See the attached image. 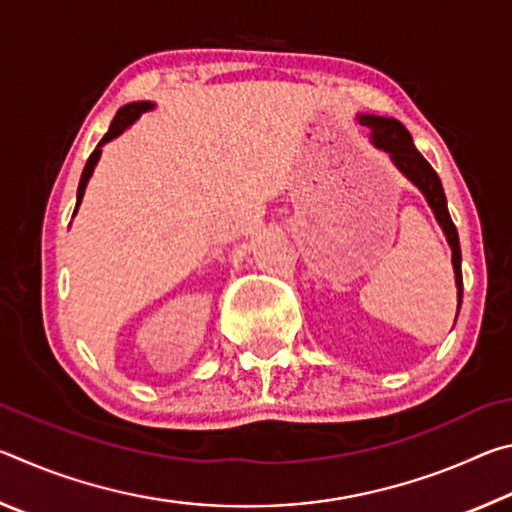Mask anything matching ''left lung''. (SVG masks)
Returning a JSON list of instances; mask_svg holds the SVG:
<instances>
[{"label": "left lung", "instance_id": "left-lung-1", "mask_svg": "<svg viewBox=\"0 0 512 512\" xmlns=\"http://www.w3.org/2000/svg\"><path fill=\"white\" fill-rule=\"evenodd\" d=\"M361 126L370 128V142L377 149L386 151L391 155V162L395 169L402 173L406 180H411L422 192L424 201L429 203L433 216L440 228H443L447 244L452 248V266H454V280H456V296H458V311H461L463 302V273H461V244H458L456 225L452 223V216L447 210V198L443 192V183H440L438 173L431 169V164L422 158V153L415 149L411 133L406 131L404 124L393 117H379L361 112L357 115ZM458 316V314H456Z\"/></svg>", "mask_w": 512, "mask_h": 512}]
</instances>
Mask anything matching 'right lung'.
Listing matches in <instances>:
<instances>
[{"instance_id":"obj_1","label":"right lung","mask_w":512,"mask_h":512,"mask_svg":"<svg viewBox=\"0 0 512 512\" xmlns=\"http://www.w3.org/2000/svg\"><path fill=\"white\" fill-rule=\"evenodd\" d=\"M153 108H155V103H151V101H133V103H126L124 108L117 110V115H115V119H112L108 133L103 135V140L97 144V149L92 151L88 162H85V169H83V173H81L79 192H76V207H74V214H72V216H76V212H79V205H81V201H83L85 187H88L92 173H94V167H97V162H99V158H101V149H103V146H106V144L112 142V140H117V137H119L121 133L128 131V128H131V126L135 124V121L144 115V112H149V110H153Z\"/></svg>"}]
</instances>
